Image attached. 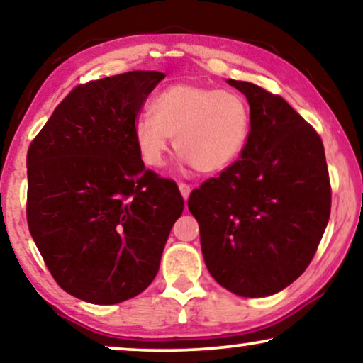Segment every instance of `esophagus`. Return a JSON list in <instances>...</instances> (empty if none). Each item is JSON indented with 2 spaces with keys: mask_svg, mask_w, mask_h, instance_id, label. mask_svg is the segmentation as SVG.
I'll list each match as a JSON object with an SVG mask.
<instances>
[{
  "mask_svg": "<svg viewBox=\"0 0 363 363\" xmlns=\"http://www.w3.org/2000/svg\"><path fill=\"white\" fill-rule=\"evenodd\" d=\"M178 188H180V193H182V196H183V200H188V196H190V191H191V186L188 185V183H178Z\"/></svg>",
  "mask_w": 363,
  "mask_h": 363,
  "instance_id": "esophagus-1",
  "label": "esophagus"
}]
</instances>
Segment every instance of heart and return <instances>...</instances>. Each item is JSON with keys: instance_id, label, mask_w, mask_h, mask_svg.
Returning <instances> with one entry per match:
<instances>
[{"instance_id": "heart-1", "label": "heart", "mask_w": 363, "mask_h": 363, "mask_svg": "<svg viewBox=\"0 0 363 363\" xmlns=\"http://www.w3.org/2000/svg\"><path fill=\"white\" fill-rule=\"evenodd\" d=\"M150 113L133 121V140L143 163L163 167L175 137L183 160L201 173H216L233 165L245 150L251 130V111L245 97L233 91L173 84L150 102Z\"/></svg>"}]
</instances>
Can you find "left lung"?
I'll return each mask as SVG.
<instances>
[{
    "mask_svg": "<svg viewBox=\"0 0 363 363\" xmlns=\"http://www.w3.org/2000/svg\"><path fill=\"white\" fill-rule=\"evenodd\" d=\"M245 94L251 130L241 158L188 198L201 251L218 284L242 297L276 294L311 264L330 216V180L319 133L281 96Z\"/></svg>",
    "mask_w": 363,
    "mask_h": 363,
    "instance_id": "8db88e82",
    "label": "left lung"
}]
</instances>
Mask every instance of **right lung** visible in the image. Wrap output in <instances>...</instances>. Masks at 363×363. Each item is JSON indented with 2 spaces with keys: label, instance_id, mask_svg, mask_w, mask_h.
I'll list each match as a JSON object with an SVG mask.
<instances>
[{
  "label": "right lung",
  "instance_id": "add662e5",
  "mask_svg": "<svg viewBox=\"0 0 363 363\" xmlns=\"http://www.w3.org/2000/svg\"><path fill=\"white\" fill-rule=\"evenodd\" d=\"M163 77L132 71L79 84L29 145V233L54 281L91 304L150 286L185 206L133 140V121Z\"/></svg>",
  "mask_w": 363,
  "mask_h": 363
}]
</instances>
